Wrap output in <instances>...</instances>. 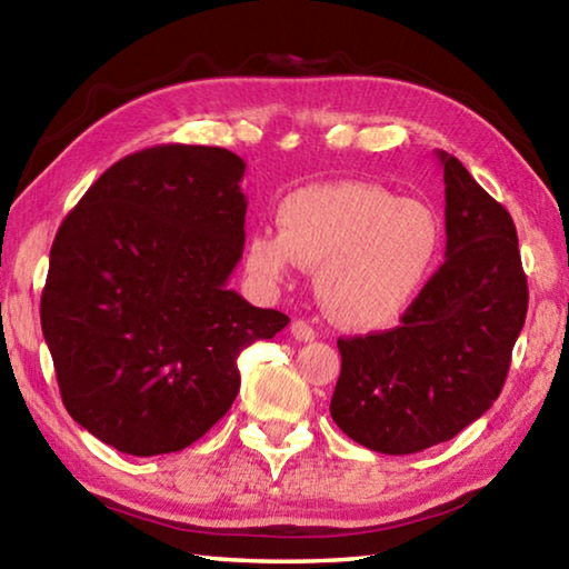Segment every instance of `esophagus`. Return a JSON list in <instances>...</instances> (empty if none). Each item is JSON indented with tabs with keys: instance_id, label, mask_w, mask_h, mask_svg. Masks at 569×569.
I'll return each mask as SVG.
<instances>
[{
	"instance_id": "1",
	"label": "esophagus",
	"mask_w": 569,
	"mask_h": 569,
	"mask_svg": "<svg viewBox=\"0 0 569 569\" xmlns=\"http://www.w3.org/2000/svg\"><path fill=\"white\" fill-rule=\"evenodd\" d=\"M291 336L296 340H303V343H308V340L316 338V330L306 323V320H293L291 323Z\"/></svg>"
}]
</instances>
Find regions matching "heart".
<instances>
[{"label": "heart", "mask_w": 569, "mask_h": 569, "mask_svg": "<svg viewBox=\"0 0 569 569\" xmlns=\"http://www.w3.org/2000/svg\"><path fill=\"white\" fill-rule=\"evenodd\" d=\"M278 223L281 231L256 229L246 239V271L278 283L296 263L318 266V303L346 328L392 323L420 293L440 249V221L426 203L363 181L293 191Z\"/></svg>", "instance_id": "b5f03b06"}]
</instances>
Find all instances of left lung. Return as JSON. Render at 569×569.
<instances>
[{"label":"left lung","mask_w":569,"mask_h":569,"mask_svg":"<svg viewBox=\"0 0 569 569\" xmlns=\"http://www.w3.org/2000/svg\"><path fill=\"white\" fill-rule=\"evenodd\" d=\"M446 181V263L400 326L340 338L336 426L386 456L456 438L498 400L528 316L518 231L470 171L438 151Z\"/></svg>","instance_id":"left-lung-1"}]
</instances>
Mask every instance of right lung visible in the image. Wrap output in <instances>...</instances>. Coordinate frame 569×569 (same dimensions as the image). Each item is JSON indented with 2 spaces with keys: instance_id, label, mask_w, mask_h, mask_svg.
Segmentation results:
<instances>
[{
  "instance_id": "add662e5",
  "label": "right lung",
  "mask_w": 569,
  "mask_h": 569,
  "mask_svg": "<svg viewBox=\"0 0 569 569\" xmlns=\"http://www.w3.org/2000/svg\"><path fill=\"white\" fill-rule=\"evenodd\" d=\"M246 163L219 147L143 149L91 183L49 253L41 330L64 408L127 456L177 452L236 400V358L288 316L229 288Z\"/></svg>"
}]
</instances>
